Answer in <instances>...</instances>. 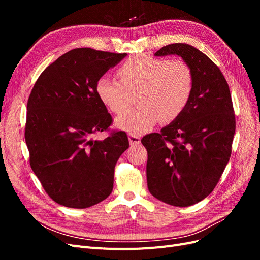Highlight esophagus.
I'll use <instances>...</instances> for the list:
<instances>
[{"mask_svg": "<svg viewBox=\"0 0 260 260\" xmlns=\"http://www.w3.org/2000/svg\"><path fill=\"white\" fill-rule=\"evenodd\" d=\"M129 142L131 145H138L141 143V138L137 135H129Z\"/></svg>", "mask_w": 260, "mask_h": 260, "instance_id": "obj_1", "label": "esophagus"}]
</instances>
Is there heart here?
Returning <instances> with one entry per match:
<instances>
[{"label": "heart", "instance_id": "b5f03b06", "mask_svg": "<svg viewBox=\"0 0 260 260\" xmlns=\"http://www.w3.org/2000/svg\"><path fill=\"white\" fill-rule=\"evenodd\" d=\"M120 81L101 77L96 82L100 100L114 114H122L138 94L139 107L117 118L118 128L144 133L160 119L171 122L183 113L191 99L194 76L181 59L168 60L151 55H136L118 68Z\"/></svg>", "mask_w": 260, "mask_h": 260}]
</instances>
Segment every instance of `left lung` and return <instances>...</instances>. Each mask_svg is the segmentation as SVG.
<instances>
[{"mask_svg":"<svg viewBox=\"0 0 260 260\" xmlns=\"http://www.w3.org/2000/svg\"><path fill=\"white\" fill-rule=\"evenodd\" d=\"M172 54L192 69L191 99L174 122L141 142L147 151L148 191L169 205L186 207L208 196L221 178L231 156L235 115L229 85L214 61L184 43L155 53Z\"/></svg>","mask_w":260,"mask_h":260,"instance_id":"obj_1","label":"left lung"}]
</instances>
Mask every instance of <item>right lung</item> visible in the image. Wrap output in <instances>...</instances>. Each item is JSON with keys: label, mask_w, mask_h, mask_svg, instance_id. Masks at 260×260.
Here are the masks:
<instances>
[{"label": "right lung", "mask_w": 260, "mask_h": 260, "mask_svg": "<svg viewBox=\"0 0 260 260\" xmlns=\"http://www.w3.org/2000/svg\"><path fill=\"white\" fill-rule=\"evenodd\" d=\"M125 56L74 49L43 70L30 93L25 127L30 166L59 205L91 207L113 191L116 162L129 140L123 131L91 139L113 123L95 86Z\"/></svg>", "instance_id": "add662e5"}]
</instances>
